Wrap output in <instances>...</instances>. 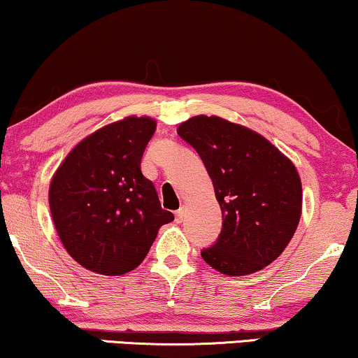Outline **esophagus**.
I'll list each match as a JSON object with an SVG mask.
<instances>
[{
	"instance_id": "1",
	"label": "esophagus",
	"mask_w": 358,
	"mask_h": 358,
	"mask_svg": "<svg viewBox=\"0 0 358 358\" xmlns=\"http://www.w3.org/2000/svg\"><path fill=\"white\" fill-rule=\"evenodd\" d=\"M184 216H185V210H184V206H180V208L176 211V220H178V222H180L184 220Z\"/></svg>"
}]
</instances>
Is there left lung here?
Instances as JSON below:
<instances>
[{
	"instance_id": "1",
	"label": "left lung",
	"mask_w": 358,
	"mask_h": 358,
	"mask_svg": "<svg viewBox=\"0 0 358 358\" xmlns=\"http://www.w3.org/2000/svg\"><path fill=\"white\" fill-rule=\"evenodd\" d=\"M213 180L222 229L201 258L227 276L260 271L281 255L297 229L302 184L297 169L250 129L217 116H195L178 127Z\"/></svg>"
}]
</instances>
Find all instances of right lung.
I'll use <instances>...</instances> for the list:
<instances>
[{
	"label": "right lung",
	"mask_w": 358,
	"mask_h": 358,
	"mask_svg": "<svg viewBox=\"0 0 358 358\" xmlns=\"http://www.w3.org/2000/svg\"><path fill=\"white\" fill-rule=\"evenodd\" d=\"M155 124L126 117L101 127L67 155L50 185V210L61 242L90 271L119 276L136 269L174 220L141 169Z\"/></svg>",
	"instance_id": "right-lung-1"
}]
</instances>
